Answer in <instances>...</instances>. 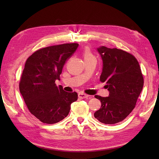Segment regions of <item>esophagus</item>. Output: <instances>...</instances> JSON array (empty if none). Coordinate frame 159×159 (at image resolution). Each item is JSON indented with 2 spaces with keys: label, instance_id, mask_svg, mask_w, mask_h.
<instances>
[{
  "label": "esophagus",
  "instance_id": "34e87169",
  "mask_svg": "<svg viewBox=\"0 0 159 159\" xmlns=\"http://www.w3.org/2000/svg\"><path fill=\"white\" fill-rule=\"evenodd\" d=\"M78 97L81 99H84V98H87L89 97V95L88 94H85L84 93H78Z\"/></svg>",
  "mask_w": 159,
  "mask_h": 159
}]
</instances>
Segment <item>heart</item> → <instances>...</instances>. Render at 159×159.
Masks as SVG:
<instances>
[{"instance_id": "heart-1", "label": "heart", "mask_w": 159, "mask_h": 159, "mask_svg": "<svg viewBox=\"0 0 159 159\" xmlns=\"http://www.w3.org/2000/svg\"><path fill=\"white\" fill-rule=\"evenodd\" d=\"M82 54H83L84 58L85 60H89V59L93 58V57H95L89 47H85V48L83 50V52H82Z\"/></svg>"}]
</instances>
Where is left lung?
<instances>
[{
    "instance_id": "8db88e82",
    "label": "left lung",
    "mask_w": 159,
    "mask_h": 159,
    "mask_svg": "<svg viewBox=\"0 0 159 159\" xmlns=\"http://www.w3.org/2000/svg\"><path fill=\"white\" fill-rule=\"evenodd\" d=\"M103 60L101 82H106L108 97L96 95L102 103L94 117L104 124L122 121L135 107L144 84L141 70L136 57L117 48H98Z\"/></svg>"
}]
</instances>
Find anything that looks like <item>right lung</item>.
<instances>
[{"instance_id":"1","label":"right lung","mask_w":159,"mask_h":159,"mask_svg":"<svg viewBox=\"0 0 159 159\" xmlns=\"http://www.w3.org/2000/svg\"><path fill=\"white\" fill-rule=\"evenodd\" d=\"M77 43L43 48L28 57L19 89L29 111L44 123L54 124L68 116L76 92H66L57 86L66 61L78 48Z\"/></svg>"}]
</instances>
